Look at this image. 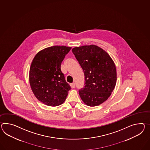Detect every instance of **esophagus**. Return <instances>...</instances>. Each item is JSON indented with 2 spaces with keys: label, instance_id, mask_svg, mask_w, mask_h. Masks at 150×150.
<instances>
[{
  "label": "esophagus",
  "instance_id": "obj_1",
  "mask_svg": "<svg viewBox=\"0 0 150 150\" xmlns=\"http://www.w3.org/2000/svg\"><path fill=\"white\" fill-rule=\"evenodd\" d=\"M70 86L71 88H74L75 87V84L74 83H70Z\"/></svg>",
  "mask_w": 150,
  "mask_h": 150
}]
</instances>
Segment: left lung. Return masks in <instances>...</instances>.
Instances as JSON below:
<instances>
[{
    "label": "left lung",
    "instance_id": "1",
    "mask_svg": "<svg viewBox=\"0 0 150 150\" xmlns=\"http://www.w3.org/2000/svg\"><path fill=\"white\" fill-rule=\"evenodd\" d=\"M72 51L84 74L81 99L88 106H99L110 97L117 83V70L109 54L95 45L75 47Z\"/></svg>",
    "mask_w": 150,
    "mask_h": 150
}]
</instances>
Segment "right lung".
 I'll list each match as a JSON object with an SVG mask.
<instances>
[{"instance_id":"obj_1","label":"right lung","mask_w":150,"mask_h":150,"mask_svg":"<svg viewBox=\"0 0 150 150\" xmlns=\"http://www.w3.org/2000/svg\"><path fill=\"white\" fill-rule=\"evenodd\" d=\"M71 47L55 45L39 51L30 68L31 90L40 101L49 106L62 104L70 86L61 70V63Z\"/></svg>"}]
</instances>
